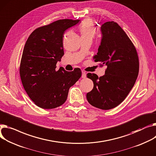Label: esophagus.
<instances>
[{
    "label": "esophagus",
    "instance_id": "34e87169",
    "mask_svg": "<svg viewBox=\"0 0 156 156\" xmlns=\"http://www.w3.org/2000/svg\"><path fill=\"white\" fill-rule=\"evenodd\" d=\"M86 73L84 71H82V75H81V77L82 78H86Z\"/></svg>",
    "mask_w": 156,
    "mask_h": 156
}]
</instances>
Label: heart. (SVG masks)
Returning <instances> with one entry per match:
<instances>
[{"label":"heart","mask_w":156,"mask_h":156,"mask_svg":"<svg viewBox=\"0 0 156 156\" xmlns=\"http://www.w3.org/2000/svg\"><path fill=\"white\" fill-rule=\"evenodd\" d=\"M81 39H93L97 33V29L91 20L85 19L78 27Z\"/></svg>","instance_id":"heart-1"}]
</instances>
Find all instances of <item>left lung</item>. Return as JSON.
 Masks as SVG:
<instances>
[{"label": "left lung", "instance_id": "left-lung-1", "mask_svg": "<svg viewBox=\"0 0 156 156\" xmlns=\"http://www.w3.org/2000/svg\"><path fill=\"white\" fill-rule=\"evenodd\" d=\"M100 29L101 43L93 59L107 68L100 78L94 73L87 74L93 82V88L87 93V98L93 107L110 110L120 104L133 88L139 62L136 48L117 23L107 22Z\"/></svg>", "mask_w": 156, "mask_h": 156}]
</instances>
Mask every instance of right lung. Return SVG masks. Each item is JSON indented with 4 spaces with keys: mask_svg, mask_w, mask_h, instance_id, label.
Segmentation results:
<instances>
[{
    "mask_svg": "<svg viewBox=\"0 0 156 156\" xmlns=\"http://www.w3.org/2000/svg\"><path fill=\"white\" fill-rule=\"evenodd\" d=\"M80 20L60 19L35 29L25 44L19 73L29 98L44 109L55 108L66 101L69 88L80 78V68L67 71L56 70L57 62L64 55L65 31Z\"/></svg>",
    "mask_w": 156,
    "mask_h": 156,
    "instance_id": "obj_1",
    "label": "right lung"
}]
</instances>
